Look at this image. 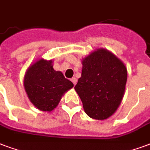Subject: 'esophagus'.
Listing matches in <instances>:
<instances>
[{
  "mask_svg": "<svg viewBox=\"0 0 150 150\" xmlns=\"http://www.w3.org/2000/svg\"><path fill=\"white\" fill-rule=\"evenodd\" d=\"M71 81L73 82L74 85H75L76 84V82H77V80H76V77H73V78H71Z\"/></svg>",
  "mask_w": 150,
  "mask_h": 150,
  "instance_id": "esophagus-1",
  "label": "esophagus"
}]
</instances>
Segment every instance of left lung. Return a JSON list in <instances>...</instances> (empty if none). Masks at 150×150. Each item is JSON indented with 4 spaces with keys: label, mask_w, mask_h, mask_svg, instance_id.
<instances>
[{
    "label": "left lung",
    "mask_w": 150,
    "mask_h": 150,
    "mask_svg": "<svg viewBox=\"0 0 150 150\" xmlns=\"http://www.w3.org/2000/svg\"><path fill=\"white\" fill-rule=\"evenodd\" d=\"M81 77L74 87L85 113L103 120L115 113L122 101L127 80L122 62L104 49H98L82 61Z\"/></svg>",
    "instance_id": "left-lung-1"
}]
</instances>
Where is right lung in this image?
<instances>
[{"instance_id":"obj_1","label":"right lung","mask_w":150,"mask_h":150,"mask_svg":"<svg viewBox=\"0 0 150 150\" xmlns=\"http://www.w3.org/2000/svg\"><path fill=\"white\" fill-rule=\"evenodd\" d=\"M74 87L60 71L53 68L52 61L40 59L31 66L24 76V88L28 98L37 108L51 111L62 95Z\"/></svg>"}]
</instances>
